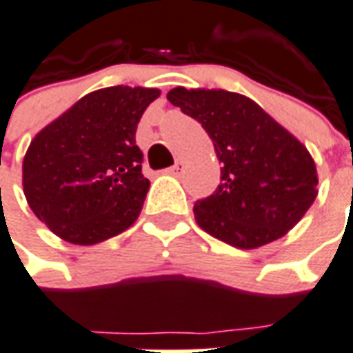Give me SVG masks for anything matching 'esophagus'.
I'll use <instances>...</instances> for the list:
<instances>
[{"mask_svg":"<svg viewBox=\"0 0 353 353\" xmlns=\"http://www.w3.org/2000/svg\"><path fill=\"white\" fill-rule=\"evenodd\" d=\"M183 170H185V163L181 161V159H179V161H176V164H174L172 168L166 170V172H168V174H172V176H179V174H181Z\"/></svg>","mask_w":353,"mask_h":353,"instance_id":"esophagus-1","label":"esophagus"}]
</instances>
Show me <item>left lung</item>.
<instances>
[{
	"label": "left lung",
	"mask_w": 353,
	"mask_h": 353,
	"mask_svg": "<svg viewBox=\"0 0 353 353\" xmlns=\"http://www.w3.org/2000/svg\"><path fill=\"white\" fill-rule=\"evenodd\" d=\"M166 97L202 123L223 163L219 189L194 203L198 226L243 250L286 236L318 194L309 150L249 97L181 85Z\"/></svg>",
	"instance_id": "8db88e82"
}]
</instances>
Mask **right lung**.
<instances>
[{"instance_id": "1", "label": "right lung", "mask_w": 353, "mask_h": 353, "mask_svg": "<svg viewBox=\"0 0 353 353\" xmlns=\"http://www.w3.org/2000/svg\"><path fill=\"white\" fill-rule=\"evenodd\" d=\"M159 95L157 88L140 85L91 91L31 140L23 194L57 237L97 245L134 224L150 189L134 137Z\"/></svg>"}]
</instances>
